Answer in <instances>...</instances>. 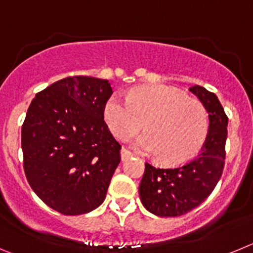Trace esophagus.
Returning a JSON list of instances; mask_svg holds the SVG:
<instances>
[{"label":"esophagus","mask_w":253,"mask_h":253,"mask_svg":"<svg viewBox=\"0 0 253 253\" xmlns=\"http://www.w3.org/2000/svg\"><path fill=\"white\" fill-rule=\"evenodd\" d=\"M120 154H122V160L123 161H126L128 158H130L131 156H133V153H131L129 149L126 148H122V152H120Z\"/></svg>","instance_id":"esophagus-1"}]
</instances>
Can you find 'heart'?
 I'll list each match as a JSON object with an SVG mask.
<instances>
[{
    "label": "heart",
    "mask_w": 253,
    "mask_h": 253,
    "mask_svg": "<svg viewBox=\"0 0 253 253\" xmlns=\"http://www.w3.org/2000/svg\"><path fill=\"white\" fill-rule=\"evenodd\" d=\"M104 116L111 133L122 140L134 137L144 123L147 133L138 138L135 148L158 154V160L169 166L193 160L209 129L204 105L166 84L135 88L128 99L113 95L105 105Z\"/></svg>",
    "instance_id": "obj_1"
}]
</instances>
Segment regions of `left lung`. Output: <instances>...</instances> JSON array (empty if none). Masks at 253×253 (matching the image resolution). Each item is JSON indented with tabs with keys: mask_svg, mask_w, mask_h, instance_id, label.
Listing matches in <instances>:
<instances>
[{
	"mask_svg": "<svg viewBox=\"0 0 253 253\" xmlns=\"http://www.w3.org/2000/svg\"><path fill=\"white\" fill-rule=\"evenodd\" d=\"M190 91L209 113V130L194 160L175 167L146 162L139 196L144 208L158 216H180L199 207L211 194L224 169L228 116L215 93L198 84Z\"/></svg>",
	"mask_w": 253,
	"mask_h": 253,
	"instance_id": "left-lung-1",
	"label": "left lung"
}]
</instances>
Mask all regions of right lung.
<instances>
[{
    "mask_svg": "<svg viewBox=\"0 0 253 253\" xmlns=\"http://www.w3.org/2000/svg\"><path fill=\"white\" fill-rule=\"evenodd\" d=\"M107 80L73 76L35 95L21 129L24 171L34 193L64 215L101 205L122 146L104 120Z\"/></svg>",
    "mask_w": 253,
    "mask_h": 253,
    "instance_id": "obj_1",
    "label": "right lung"
}]
</instances>
